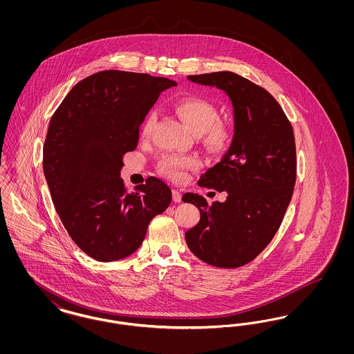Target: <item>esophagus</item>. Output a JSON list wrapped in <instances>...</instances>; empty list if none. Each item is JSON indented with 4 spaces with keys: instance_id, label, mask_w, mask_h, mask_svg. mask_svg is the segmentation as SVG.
Listing matches in <instances>:
<instances>
[{
    "instance_id": "1",
    "label": "esophagus",
    "mask_w": 354,
    "mask_h": 354,
    "mask_svg": "<svg viewBox=\"0 0 354 354\" xmlns=\"http://www.w3.org/2000/svg\"><path fill=\"white\" fill-rule=\"evenodd\" d=\"M172 201L175 203L182 202V194L178 189H172Z\"/></svg>"
}]
</instances>
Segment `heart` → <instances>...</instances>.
<instances>
[{"label":"heart","instance_id":"1","mask_svg":"<svg viewBox=\"0 0 354 354\" xmlns=\"http://www.w3.org/2000/svg\"><path fill=\"white\" fill-rule=\"evenodd\" d=\"M178 115L194 134L202 136L203 145L211 152L224 151L231 142V127L219 120L218 107L207 98L199 95L183 97L175 103ZM156 122L155 110H150L140 124V135L147 138L151 134ZM198 160L194 158H185L178 155H163L156 169L158 172L172 180H179L185 176L187 169H195Z\"/></svg>","mask_w":354,"mask_h":354}]
</instances>
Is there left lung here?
<instances>
[{
    "mask_svg": "<svg viewBox=\"0 0 354 354\" xmlns=\"http://www.w3.org/2000/svg\"><path fill=\"white\" fill-rule=\"evenodd\" d=\"M191 82L216 86L232 102L235 133L223 159L199 185L225 191V202L187 192L199 223L185 232L189 251L219 268H237L263 252L284 219L296 183V145L290 122L270 93L250 80L218 71L188 75Z\"/></svg>",
    "mask_w": 354,
    "mask_h": 354,
    "instance_id": "8db88e82",
    "label": "left lung"
}]
</instances>
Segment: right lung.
<instances>
[{"mask_svg": "<svg viewBox=\"0 0 354 354\" xmlns=\"http://www.w3.org/2000/svg\"><path fill=\"white\" fill-rule=\"evenodd\" d=\"M172 86L169 78L104 70L75 84L51 117L42 162L51 201L73 241L94 260L134 253L171 203L169 185L153 176L127 192L120 169L146 114Z\"/></svg>", "mask_w": 354, "mask_h": 354, "instance_id": "1", "label": "right lung"}]
</instances>
